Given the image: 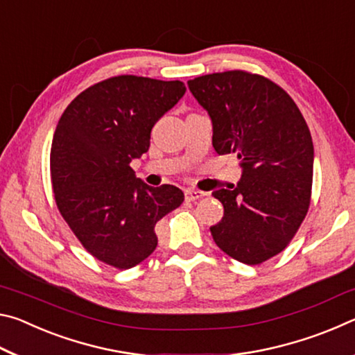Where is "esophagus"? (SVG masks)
<instances>
[{
    "instance_id": "esophagus-1",
    "label": "esophagus",
    "mask_w": 355,
    "mask_h": 355,
    "mask_svg": "<svg viewBox=\"0 0 355 355\" xmlns=\"http://www.w3.org/2000/svg\"><path fill=\"white\" fill-rule=\"evenodd\" d=\"M203 196H205V192H203V191H197V189H186L184 191V199L188 202L199 200V199H202Z\"/></svg>"
}]
</instances>
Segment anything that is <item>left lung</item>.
Masks as SVG:
<instances>
[{
    "label": "left lung",
    "mask_w": 355,
    "mask_h": 355,
    "mask_svg": "<svg viewBox=\"0 0 355 355\" xmlns=\"http://www.w3.org/2000/svg\"><path fill=\"white\" fill-rule=\"evenodd\" d=\"M189 91L213 123V147L238 156L241 180L216 189L224 218L209 227L228 257L260 264L284 250L309 211L313 142L299 107L268 78L243 70L203 75Z\"/></svg>",
    "instance_id": "8db88e82"
}]
</instances>
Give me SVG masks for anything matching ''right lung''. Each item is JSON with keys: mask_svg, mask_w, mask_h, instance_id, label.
<instances>
[{"mask_svg": "<svg viewBox=\"0 0 355 355\" xmlns=\"http://www.w3.org/2000/svg\"><path fill=\"white\" fill-rule=\"evenodd\" d=\"M184 92L182 81L120 75L87 87L59 119L50 153L56 205L84 249L110 266L146 260L156 222L184 200L177 186L153 188L130 167Z\"/></svg>", "mask_w": 355, "mask_h": 355, "instance_id": "1", "label": "right lung"}]
</instances>
